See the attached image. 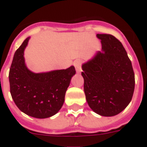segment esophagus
I'll list each match as a JSON object with an SVG mask.
<instances>
[{"instance_id": "1", "label": "esophagus", "mask_w": 147, "mask_h": 147, "mask_svg": "<svg viewBox=\"0 0 147 147\" xmlns=\"http://www.w3.org/2000/svg\"><path fill=\"white\" fill-rule=\"evenodd\" d=\"M81 65H82V63H81L80 60H76L74 62V65L75 68H76V71L77 73H80Z\"/></svg>"}]
</instances>
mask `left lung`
<instances>
[{
    "instance_id": "1",
    "label": "left lung",
    "mask_w": 147,
    "mask_h": 147,
    "mask_svg": "<svg viewBox=\"0 0 147 147\" xmlns=\"http://www.w3.org/2000/svg\"><path fill=\"white\" fill-rule=\"evenodd\" d=\"M102 51L82 66L84 92L90 108L98 114L113 116L128 106L135 79L131 61L114 36L98 34Z\"/></svg>"
}]
</instances>
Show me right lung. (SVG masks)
<instances>
[{
    "label": "right lung",
    "mask_w": 147,
    "mask_h": 147,
    "mask_svg": "<svg viewBox=\"0 0 147 147\" xmlns=\"http://www.w3.org/2000/svg\"><path fill=\"white\" fill-rule=\"evenodd\" d=\"M29 38L25 39L13 56L9 73L11 96L25 114L34 118H48L61 108L76 70L71 66L65 70L40 74L29 71L23 56Z\"/></svg>",
    "instance_id": "obj_1"
}]
</instances>
